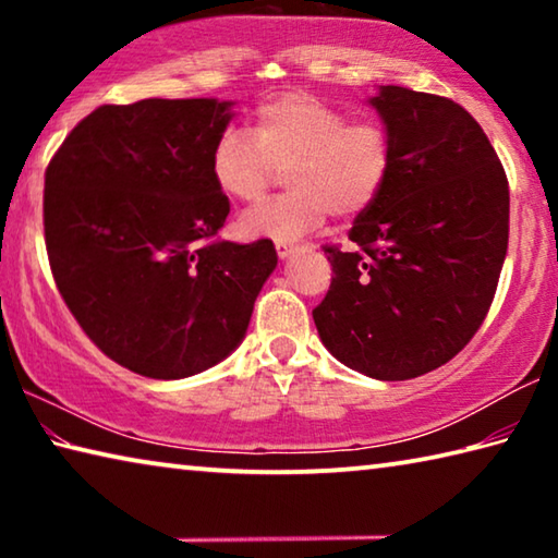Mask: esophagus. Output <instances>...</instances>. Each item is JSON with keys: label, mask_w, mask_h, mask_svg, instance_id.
I'll return each mask as SVG.
<instances>
[{"label": "esophagus", "mask_w": 558, "mask_h": 558, "mask_svg": "<svg viewBox=\"0 0 558 558\" xmlns=\"http://www.w3.org/2000/svg\"><path fill=\"white\" fill-rule=\"evenodd\" d=\"M276 251H278V258L286 260V258L292 256V253L298 251V243H292V241H276Z\"/></svg>", "instance_id": "obj_1"}]
</instances>
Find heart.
<instances>
[{
	"instance_id": "obj_1",
	"label": "heart",
	"mask_w": 558,
	"mask_h": 558,
	"mask_svg": "<svg viewBox=\"0 0 558 558\" xmlns=\"http://www.w3.org/2000/svg\"><path fill=\"white\" fill-rule=\"evenodd\" d=\"M216 189L231 202L256 204L286 172L288 194L241 219L253 239L295 241L329 214L354 219L379 202L393 169L389 130L349 120L344 110L305 90H290L256 110V128L223 130L209 159Z\"/></svg>"
}]
</instances>
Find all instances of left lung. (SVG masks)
<instances>
[{"instance_id": "obj_1", "label": "left lung", "mask_w": 558, "mask_h": 558, "mask_svg": "<svg viewBox=\"0 0 558 558\" xmlns=\"http://www.w3.org/2000/svg\"><path fill=\"white\" fill-rule=\"evenodd\" d=\"M372 106L393 169L349 229L325 245L332 282L313 310L339 362L403 381L450 362L493 305L509 239V184L483 128L450 98L381 86Z\"/></svg>"}]
</instances>
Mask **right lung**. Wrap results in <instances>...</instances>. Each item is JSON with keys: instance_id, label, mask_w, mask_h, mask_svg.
Instances as JSON below:
<instances>
[{"instance_id": "add662e5", "label": "right lung", "mask_w": 558, "mask_h": 558, "mask_svg": "<svg viewBox=\"0 0 558 558\" xmlns=\"http://www.w3.org/2000/svg\"><path fill=\"white\" fill-rule=\"evenodd\" d=\"M231 106H100L46 167L56 288L102 354L149 379H184L229 356L278 266L270 239H216L231 206L209 159Z\"/></svg>"}]
</instances>
